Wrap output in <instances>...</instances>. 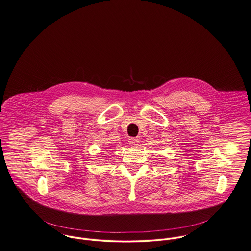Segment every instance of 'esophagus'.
Masks as SVG:
<instances>
[{
	"mask_svg": "<svg viewBox=\"0 0 251 251\" xmlns=\"http://www.w3.org/2000/svg\"><path fill=\"white\" fill-rule=\"evenodd\" d=\"M129 143L132 145V146H137L138 143H139V139L137 138H130L129 139Z\"/></svg>",
	"mask_w": 251,
	"mask_h": 251,
	"instance_id": "34e87169",
	"label": "esophagus"
}]
</instances>
